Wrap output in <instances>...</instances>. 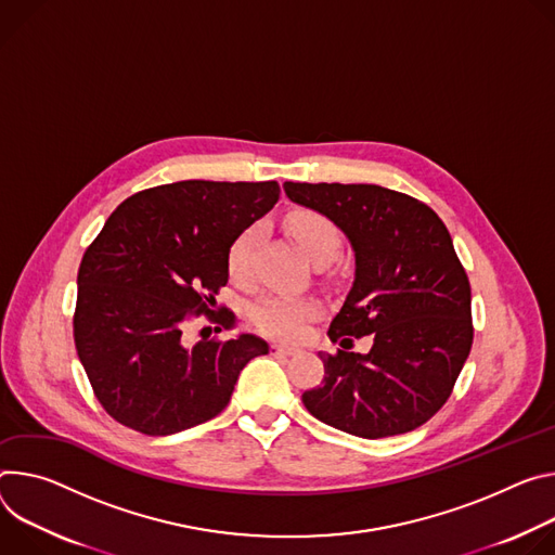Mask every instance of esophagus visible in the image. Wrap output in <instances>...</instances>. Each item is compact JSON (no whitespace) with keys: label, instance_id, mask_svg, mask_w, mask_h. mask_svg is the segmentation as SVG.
<instances>
[{"label":"esophagus","instance_id":"34e87169","mask_svg":"<svg viewBox=\"0 0 555 555\" xmlns=\"http://www.w3.org/2000/svg\"><path fill=\"white\" fill-rule=\"evenodd\" d=\"M297 350L295 348H288V346H280V344H271V354H280V357H291L295 354Z\"/></svg>","mask_w":555,"mask_h":555}]
</instances>
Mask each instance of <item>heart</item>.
<instances>
[{
  "mask_svg": "<svg viewBox=\"0 0 555 555\" xmlns=\"http://www.w3.org/2000/svg\"><path fill=\"white\" fill-rule=\"evenodd\" d=\"M291 235L295 237L299 251L313 264L331 262L339 249L337 227L318 211H297L286 220ZM258 227L244 229L235 235L227 251L229 275L237 282L249 280L251 260L258 242ZM320 313V304L309 297H291L282 293H267L251 306V322L256 328L273 339L297 341L301 339L306 324Z\"/></svg>",
  "mask_w": 555,
  "mask_h": 555,
  "instance_id": "heart-1",
  "label": "heart"
}]
</instances>
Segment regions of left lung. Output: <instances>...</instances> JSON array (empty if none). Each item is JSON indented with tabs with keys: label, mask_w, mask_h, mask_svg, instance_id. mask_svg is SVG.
<instances>
[{
	"label": "left lung",
	"mask_w": 555,
	"mask_h": 555,
	"mask_svg": "<svg viewBox=\"0 0 555 555\" xmlns=\"http://www.w3.org/2000/svg\"><path fill=\"white\" fill-rule=\"evenodd\" d=\"M284 190L352 244L354 282L331 341L373 337L367 354H320L324 379L301 395L306 410L361 439L410 433L446 405L474 341L472 288L448 227L379 184L288 180Z\"/></svg>",
	"instance_id": "left-lung-1"
}]
</instances>
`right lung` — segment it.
<instances>
[{
  "mask_svg": "<svg viewBox=\"0 0 555 555\" xmlns=\"http://www.w3.org/2000/svg\"><path fill=\"white\" fill-rule=\"evenodd\" d=\"M278 201L275 180H180L130 196L107 218L79 267L73 328L114 421L147 437L201 425L227 408L242 367L269 352L256 335L184 346L182 333L201 315L235 328L229 309L214 311L227 251Z\"/></svg>",
  "mask_w": 555,
  "mask_h": 555,
  "instance_id": "add662e5",
  "label": "right lung"
}]
</instances>
